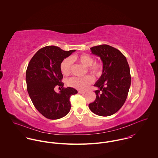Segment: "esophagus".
Returning a JSON list of instances; mask_svg holds the SVG:
<instances>
[{
	"mask_svg": "<svg viewBox=\"0 0 158 158\" xmlns=\"http://www.w3.org/2000/svg\"><path fill=\"white\" fill-rule=\"evenodd\" d=\"M78 93H80V94H85V93H86V92H85V91H81V90H78Z\"/></svg>",
	"mask_w": 158,
	"mask_h": 158,
	"instance_id": "esophagus-1",
	"label": "esophagus"
}]
</instances>
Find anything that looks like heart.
<instances>
[{
    "instance_id": "1",
    "label": "heart",
    "mask_w": 158,
    "mask_h": 158,
    "mask_svg": "<svg viewBox=\"0 0 158 158\" xmlns=\"http://www.w3.org/2000/svg\"><path fill=\"white\" fill-rule=\"evenodd\" d=\"M73 62H78L87 67L89 72L95 76H98L102 72V66L99 63L94 62V58L88 54L82 53L75 55L70 58L64 59L60 64V70L64 75L70 73ZM93 82V78L90 75L83 77H71L66 81L69 86L79 90H84Z\"/></svg>"
}]
</instances>
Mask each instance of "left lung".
Instances as JSON below:
<instances>
[{
	"mask_svg": "<svg viewBox=\"0 0 158 158\" xmlns=\"http://www.w3.org/2000/svg\"><path fill=\"white\" fill-rule=\"evenodd\" d=\"M92 53L99 56L103 63V72L94 86L96 98L89 104L92 113L110 116L123 105L131 85V75L126 57L118 49L106 44L90 48Z\"/></svg>",
	"mask_w": 158,
	"mask_h": 158,
	"instance_id": "left-lung-1",
	"label": "left lung"
}]
</instances>
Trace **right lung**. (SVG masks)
I'll return each instance as SVG.
<instances>
[{
  "label": "right lung",
  "instance_id": "add662e5",
  "mask_svg": "<svg viewBox=\"0 0 158 158\" xmlns=\"http://www.w3.org/2000/svg\"><path fill=\"white\" fill-rule=\"evenodd\" d=\"M75 50L64 51L60 47L48 45L40 49L32 57L26 70L27 89L36 109L46 118L55 120L70 111V97L77 94L74 88H64L60 70L61 61ZM55 86L62 89L58 93Z\"/></svg>",
  "mask_w": 158,
  "mask_h": 158
}]
</instances>
